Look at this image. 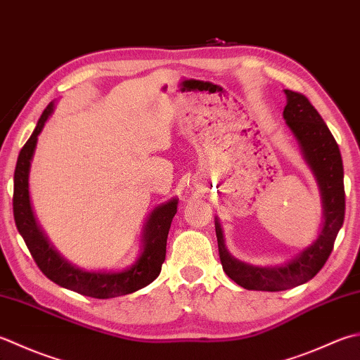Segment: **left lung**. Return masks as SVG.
Segmentation results:
<instances>
[{"mask_svg":"<svg viewBox=\"0 0 360 360\" xmlns=\"http://www.w3.org/2000/svg\"><path fill=\"white\" fill-rule=\"evenodd\" d=\"M287 104L284 120L297 140L306 165L319 184L323 206V223L319 237L290 260L271 266L242 262L231 255L224 243L223 229L215 218L218 252L224 273L243 288L262 292H281L306 284L319 273L334 248L335 237L345 218L343 162L339 145L319 112L298 91L284 90Z\"/></svg>","mask_w":360,"mask_h":360,"instance_id":"1","label":"left lung"}]
</instances>
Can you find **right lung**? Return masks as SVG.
Instances as JSON below:
<instances>
[{
	"label": "right lung",
	"mask_w": 360,
	"mask_h": 360,
	"mask_svg": "<svg viewBox=\"0 0 360 360\" xmlns=\"http://www.w3.org/2000/svg\"><path fill=\"white\" fill-rule=\"evenodd\" d=\"M54 110V101L48 104L37 126L18 154L13 173V218L20 236L30 250L41 273L58 285L91 298H115L140 290L159 276L165 260L167 237L173 217L178 210V200L172 198L154 207L143 224L140 237V255L136 262L123 270H84L68 262L49 243L44 229L35 220L30 196L31 162L37 140L48 118Z\"/></svg>",
	"instance_id": "1"
}]
</instances>
